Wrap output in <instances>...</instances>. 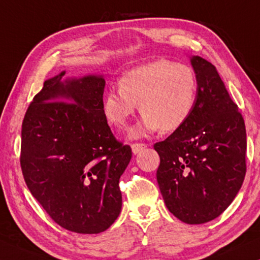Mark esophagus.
I'll return each mask as SVG.
<instances>
[{
    "label": "esophagus",
    "mask_w": 260,
    "mask_h": 260,
    "mask_svg": "<svg viewBox=\"0 0 260 260\" xmlns=\"http://www.w3.org/2000/svg\"><path fill=\"white\" fill-rule=\"evenodd\" d=\"M145 148H147V144H144V143H133L131 144V149H133V152L135 155H137L138 152H141Z\"/></svg>",
    "instance_id": "1"
}]
</instances>
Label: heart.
Listing matches in <instances>:
<instances>
[{
	"mask_svg": "<svg viewBox=\"0 0 260 260\" xmlns=\"http://www.w3.org/2000/svg\"><path fill=\"white\" fill-rule=\"evenodd\" d=\"M197 97L193 69L159 59L126 71L120 77L119 87L105 93L103 111L111 125L125 129L138 104L143 116L130 135L141 138L159 129L170 133L183 126L193 113Z\"/></svg>",
	"mask_w": 260,
	"mask_h": 260,
	"instance_id": "b5f03b06",
	"label": "heart"
}]
</instances>
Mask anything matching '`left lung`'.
Segmentation results:
<instances>
[{
	"label": "left lung",
	"mask_w": 260,
	"mask_h": 260,
	"mask_svg": "<svg viewBox=\"0 0 260 260\" xmlns=\"http://www.w3.org/2000/svg\"><path fill=\"white\" fill-rule=\"evenodd\" d=\"M198 80L193 113L183 126L154 145L156 177L167 208L181 221L199 225L232 204L246 173V130L215 66L190 56Z\"/></svg>",
	"instance_id": "left-lung-1"
}]
</instances>
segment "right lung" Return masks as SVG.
<instances>
[{
    "mask_svg": "<svg viewBox=\"0 0 260 260\" xmlns=\"http://www.w3.org/2000/svg\"><path fill=\"white\" fill-rule=\"evenodd\" d=\"M65 73L45 81L24 115L21 168L31 195L58 225L97 234L118 218L119 177L133 154L108 125L104 77Z\"/></svg>",
    "mask_w": 260,
    "mask_h": 260,
    "instance_id": "right-lung-1",
    "label": "right lung"
}]
</instances>
